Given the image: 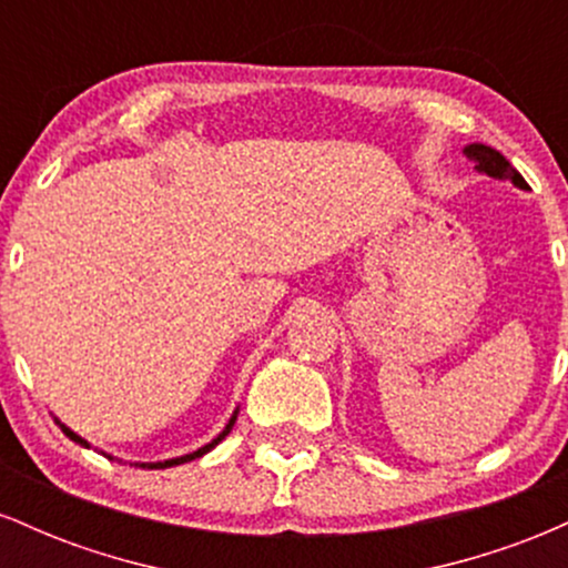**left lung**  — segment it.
Returning a JSON list of instances; mask_svg holds the SVG:
<instances>
[{
  "instance_id": "8db88e82",
  "label": "left lung",
  "mask_w": 568,
  "mask_h": 568,
  "mask_svg": "<svg viewBox=\"0 0 568 568\" xmlns=\"http://www.w3.org/2000/svg\"><path fill=\"white\" fill-rule=\"evenodd\" d=\"M465 154L467 160L475 162V171L478 173H486L499 181H513L518 189H529V184L524 181V175L515 171L510 162H507L505 154H499L497 149L486 146V143H470V146H465Z\"/></svg>"
}]
</instances>
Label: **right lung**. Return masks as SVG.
Instances as JSON below:
<instances>
[{"label":"right lung","mask_w":568,"mask_h":568,"mask_svg":"<svg viewBox=\"0 0 568 568\" xmlns=\"http://www.w3.org/2000/svg\"><path fill=\"white\" fill-rule=\"evenodd\" d=\"M234 422H237V408H234V414L230 416V422H226V427H224V429H221V433L216 435V438H213L211 443H205V446H202V448H197V452H192V454H184V456H175V459H165V462H139V467H146V470H165V467H175V465H184V462L200 459V456H202V454H207V452H211V448H216V446H219V443H221V440H224V438H226V435H230V433H232ZM55 425H58V427H61V429H63V433H67L71 440H74V443H80V446H84V448H90V443H88V440H84V438H80V435H77V433H74V429H69L67 425H63V422H61V419H58V416H55ZM109 459H112V456H109Z\"/></svg>","instance_id":"add662e5"}]
</instances>
